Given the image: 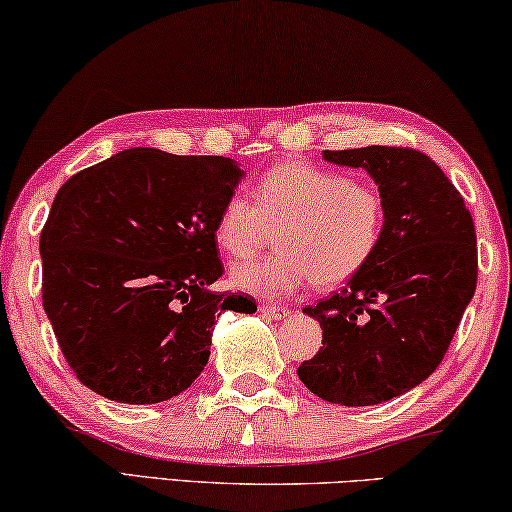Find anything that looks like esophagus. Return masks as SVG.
Segmentation results:
<instances>
[{"instance_id":"esophagus-1","label":"esophagus","mask_w":512,"mask_h":512,"mask_svg":"<svg viewBox=\"0 0 512 512\" xmlns=\"http://www.w3.org/2000/svg\"><path fill=\"white\" fill-rule=\"evenodd\" d=\"M259 312H262L264 316H269V319H273V321H282L291 314V310H287L285 305H262L259 307Z\"/></svg>"}]
</instances>
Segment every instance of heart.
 Masks as SVG:
<instances>
[{"mask_svg": "<svg viewBox=\"0 0 512 512\" xmlns=\"http://www.w3.org/2000/svg\"><path fill=\"white\" fill-rule=\"evenodd\" d=\"M280 227L278 253L237 264L232 287L280 300L307 282L332 289L353 280L376 255L385 230V200L376 186L305 161L273 166L257 184V202L234 196L214 223L218 248L248 257Z\"/></svg>", "mask_w": 512, "mask_h": 512, "instance_id": "1", "label": "heart"}]
</instances>
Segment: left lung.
<instances>
[{
    "label": "left lung",
    "instance_id": "obj_1",
    "mask_svg": "<svg viewBox=\"0 0 512 512\" xmlns=\"http://www.w3.org/2000/svg\"><path fill=\"white\" fill-rule=\"evenodd\" d=\"M364 168L385 200V230L371 262L339 294L303 314L323 346L298 367L319 399L348 408L396 399L431 376L476 291V232L465 200L424 152L369 145L323 150Z\"/></svg>",
    "mask_w": 512,
    "mask_h": 512
}]
</instances>
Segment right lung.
Masks as SVG:
<instances>
[{
  "label": "right lung",
  "mask_w": 512,
  "mask_h": 512,
  "mask_svg": "<svg viewBox=\"0 0 512 512\" xmlns=\"http://www.w3.org/2000/svg\"><path fill=\"white\" fill-rule=\"evenodd\" d=\"M246 173L227 157L129 148L72 175L40 234L43 307L75 376L109 401L161 403L207 367L221 312L214 223Z\"/></svg>",
  "instance_id": "obj_1"
}]
</instances>
